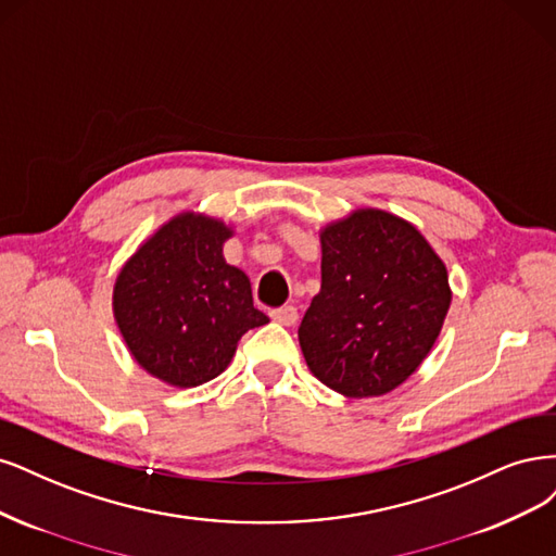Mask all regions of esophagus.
<instances>
[{"label":"esophagus","mask_w":556,"mask_h":556,"mask_svg":"<svg viewBox=\"0 0 556 556\" xmlns=\"http://www.w3.org/2000/svg\"><path fill=\"white\" fill-rule=\"evenodd\" d=\"M270 318L277 320V324H281V326H295L298 309L293 307V304H283V307L270 312Z\"/></svg>","instance_id":"esophagus-1"}]
</instances>
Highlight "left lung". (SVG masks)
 <instances>
[{
	"instance_id": "left-lung-1",
	"label": "left lung",
	"mask_w": 556,
	"mask_h": 556,
	"mask_svg": "<svg viewBox=\"0 0 556 556\" xmlns=\"http://www.w3.org/2000/svg\"><path fill=\"white\" fill-rule=\"evenodd\" d=\"M320 291L298 328L316 379L349 400L400 388L451 309L445 263L397 214L357 207L318 230Z\"/></svg>"
}]
</instances>
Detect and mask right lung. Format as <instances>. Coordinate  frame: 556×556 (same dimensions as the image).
Masks as SVG:
<instances>
[{"instance_id":"1","label":"right lung","mask_w":556,"mask_h":556,"mask_svg":"<svg viewBox=\"0 0 556 556\" xmlns=\"http://www.w3.org/2000/svg\"><path fill=\"white\" fill-rule=\"evenodd\" d=\"M232 236V224L187 210L161 224L119 267L115 324L134 361L161 383L212 381L247 330L270 324L254 307L249 277L224 258Z\"/></svg>"}]
</instances>
